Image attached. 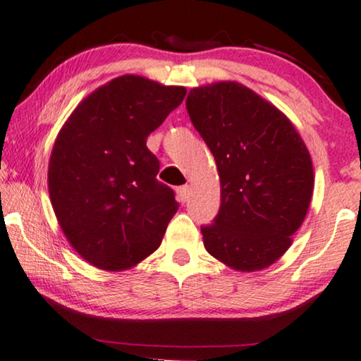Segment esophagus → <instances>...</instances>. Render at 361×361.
I'll use <instances>...</instances> for the list:
<instances>
[{
  "label": "esophagus",
  "mask_w": 361,
  "mask_h": 361,
  "mask_svg": "<svg viewBox=\"0 0 361 361\" xmlns=\"http://www.w3.org/2000/svg\"><path fill=\"white\" fill-rule=\"evenodd\" d=\"M176 196H178L181 202H186L188 197H190V186L176 188Z\"/></svg>",
  "instance_id": "obj_1"
}]
</instances>
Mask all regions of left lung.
Returning a JSON list of instances; mask_svg holds the SVG:
<instances>
[{"mask_svg": "<svg viewBox=\"0 0 361 361\" xmlns=\"http://www.w3.org/2000/svg\"><path fill=\"white\" fill-rule=\"evenodd\" d=\"M186 110L220 176V209L201 227L204 246L236 271L269 267L290 248L313 196L303 139L281 110L233 80L191 89Z\"/></svg>", "mask_w": 361, "mask_h": 361, "instance_id": "obj_1", "label": "left lung"}]
</instances>
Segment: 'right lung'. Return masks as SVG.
<instances>
[{
	"label": "right lung",
	"instance_id": "add662e5",
	"mask_svg": "<svg viewBox=\"0 0 361 361\" xmlns=\"http://www.w3.org/2000/svg\"><path fill=\"white\" fill-rule=\"evenodd\" d=\"M185 95L180 85L126 74L85 97L58 133L48 164L51 206L92 266L123 271L162 243L178 202L157 180L146 142Z\"/></svg>",
	"mask_w": 361,
	"mask_h": 361
}]
</instances>
